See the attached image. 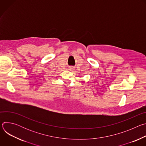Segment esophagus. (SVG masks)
Here are the masks:
<instances>
[{
	"label": "esophagus",
	"instance_id": "1",
	"mask_svg": "<svg viewBox=\"0 0 146 146\" xmlns=\"http://www.w3.org/2000/svg\"><path fill=\"white\" fill-rule=\"evenodd\" d=\"M69 69L70 70H74V68H73V66H70V67L69 68Z\"/></svg>",
	"mask_w": 146,
	"mask_h": 146
}]
</instances>
